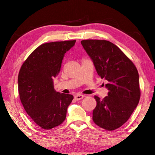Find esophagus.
I'll list each match as a JSON object with an SVG mask.
<instances>
[{"label":"esophagus","mask_w":155,"mask_h":155,"mask_svg":"<svg viewBox=\"0 0 155 155\" xmlns=\"http://www.w3.org/2000/svg\"><path fill=\"white\" fill-rule=\"evenodd\" d=\"M84 97V95L81 94H77L74 96V99L76 101H79V100L82 99V98H83Z\"/></svg>","instance_id":"34e87169"}]
</instances>
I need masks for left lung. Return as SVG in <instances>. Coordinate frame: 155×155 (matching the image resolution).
<instances>
[{
    "label": "left lung",
    "mask_w": 155,
    "mask_h": 155,
    "mask_svg": "<svg viewBox=\"0 0 155 155\" xmlns=\"http://www.w3.org/2000/svg\"><path fill=\"white\" fill-rule=\"evenodd\" d=\"M81 44L93 62L98 74L108 81V96H94L93 120L107 130L120 127L130 118L140 100L138 71L133 62L111 42L84 40Z\"/></svg>",
    "instance_id": "8db88e82"
}]
</instances>
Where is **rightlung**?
Masks as SVG:
<instances>
[{
	"label": "right lung",
	"instance_id": "right-lung-1",
	"mask_svg": "<svg viewBox=\"0 0 155 155\" xmlns=\"http://www.w3.org/2000/svg\"><path fill=\"white\" fill-rule=\"evenodd\" d=\"M75 42L73 40L42 44L29 55L20 69V99L31 119L44 129H51L63 123L73 99L72 94L54 90L53 78L61 71L64 54Z\"/></svg>",
	"mask_w": 155,
	"mask_h": 155
}]
</instances>
